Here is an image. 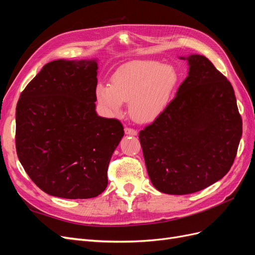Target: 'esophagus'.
<instances>
[{
    "label": "esophagus",
    "mask_w": 255,
    "mask_h": 255,
    "mask_svg": "<svg viewBox=\"0 0 255 255\" xmlns=\"http://www.w3.org/2000/svg\"><path fill=\"white\" fill-rule=\"evenodd\" d=\"M125 133L127 135H132V136H136L137 135V130L134 128H125Z\"/></svg>",
    "instance_id": "esophagus-1"
}]
</instances>
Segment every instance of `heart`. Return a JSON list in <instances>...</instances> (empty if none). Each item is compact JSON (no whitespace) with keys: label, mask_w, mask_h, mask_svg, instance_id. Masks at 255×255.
<instances>
[{"label":"heart","mask_w":255,"mask_h":255,"mask_svg":"<svg viewBox=\"0 0 255 255\" xmlns=\"http://www.w3.org/2000/svg\"><path fill=\"white\" fill-rule=\"evenodd\" d=\"M179 83L180 74L172 65L157 60H133L115 71L112 85L99 83L95 96L107 116L120 115L123 102H128L133 120L150 123L165 112Z\"/></svg>","instance_id":"obj_1"}]
</instances>
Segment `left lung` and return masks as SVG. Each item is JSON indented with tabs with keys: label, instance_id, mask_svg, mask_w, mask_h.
Masks as SVG:
<instances>
[{
	"label": "left lung",
	"instance_id": "8db88e82",
	"mask_svg": "<svg viewBox=\"0 0 255 255\" xmlns=\"http://www.w3.org/2000/svg\"><path fill=\"white\" fill-rule=\"evenodd\" d=\"M188 75L175 98L139 140L150 180L158 191L188 195L221 180L243 134L232 85L205 56L190 54Z\"/></svg>",
	"mask_w": 255,
	"mask_h": 255
}]
</instances>
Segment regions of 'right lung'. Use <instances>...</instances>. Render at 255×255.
Listing matches in <instances>:
<instances>
[{"label": "right lung", "mask_w": 255, "mask_h": 255, "mask_svg": "<svg viewBox=\"0 0 255 255\" xmlns=\"http://www.w3.org/2000/svg\"><path fill=\"white\" fill-rule=\"evenodd\" d=\"M98 59H57L22 91L16 149L38 187L65 199L95 198L107 187V169L125 135L120 121L98 116Z\"/></svg>", "instance_id": "right-lung-1"}]
</instances>
